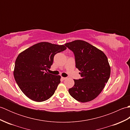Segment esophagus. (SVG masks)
Returning <instances> with one entry per match:
<instances>
[{"label": "esophagus", "mask_w": 130, "mask_h": 130, "mask_svg": "<svg viewBox=\"0 0 130 130\" xmlns=\"http://www.w3.org/2000/svg\"><path fill=\"white\" fill-rule=\"evenodd\" d=\"M61 79L63 80H65L67 78H65V77H61Z\"/></svg>", "instance_id": "obj_1"}]
</instances>
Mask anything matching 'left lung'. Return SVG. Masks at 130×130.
Wrapping results in <instances>:
<instances>
[{"label": "left lung", "instance_id": "8db88e82", "mask_svg": "<svg viewBox=\"0 0 130 130\" xmlns=\"http://www.w3.org/2000/svg\"><path fill=\"white\" fill-rule=\"evenodd\" d=\"M65 45L75 56V66L81 79H74L70 95L84 103L95 99L101 93L111 74V67L104 52L86 41L75 40Z\"/></svg>", "mask_w": 130, "mask_h": 130}]
</instances>
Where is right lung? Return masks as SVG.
I'll use <instances>...</instances> for the list:
<instances>
[{"label": "right lung", "mask_w": 130, "mask_h": 130, "mask_svg": "<svg viewBox=\"0 0 130 130\" xmlns=\"http://www.w3.org/2000/svg\"><path fill=\"white\" fill-rule=\"evenodd\" d=\"M64 45L42 42L35 44L18 55L13 74L24 94L31 100L41 102L53 95L61 76L50 74L55 54L64 51Z\"/></svg>", "instance_id": "right-lung-1"}]
</instances>
